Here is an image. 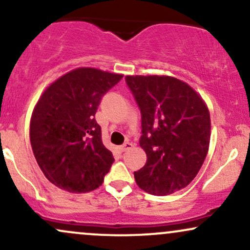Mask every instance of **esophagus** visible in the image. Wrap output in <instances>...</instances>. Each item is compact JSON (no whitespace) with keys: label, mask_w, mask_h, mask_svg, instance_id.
I'll return each mask as SVG.
<instances>
[{"label":"esophagus","mask_w":250,"mask_h":250,"mask_svg":"<svg viewBox=\"0 0 250 250\" xmlns=\"http://www.w3.org/2000/svg\"><path fill=\"white\" fill-rule=\"evenodd\" d=\"M131 147H133V143H130V142H125V143H123V145L121 146V147H120V149H121L122 151H125V150H128V149H130Z\"/></svg>","instance_id":"esophagus-1"}]
</instances>
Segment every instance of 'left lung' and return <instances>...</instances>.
I'll return each mask as SVG.
<instances>
[{"instance_id":"8db88e82","label":"left lung","mask_w":250,"mask_h":250,"mask_svg":"<svg viewBox=\"0 0 250 250\" xmlns=\"http://www.w3.org/2000/svg\"><path fill=\"white\" fill-rule=\"evenodd\" d=\"M141 111L145 167L134 171L142 190L165 196L187 187L207 156L210 116L201 96L170 76H125Z\"/></svg>"}]
</instances>
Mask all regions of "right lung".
I'll return each instance as SVG.
<instances>
[{"instance_id": "obj_1", "label": "right lung", "mask_w": 250, "mask_h": 250, "mask_svg": "<svg viewBox=\"0 0 250 250\" xmlns=\"http://www.w3.org/2000/svg\"><path fill=\"white\" fill-rule=\"evenodd\" d=\"M123 75L95 68L65 74L43 93L30 121V143L44 176L70 193L102 185L114 156L102 142L95 114Z\"/></svg>"}]
</instances>
